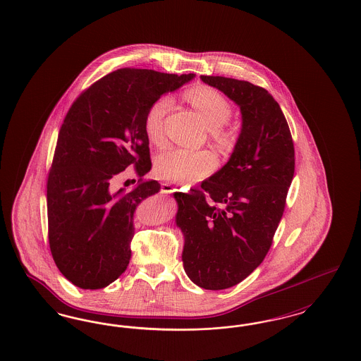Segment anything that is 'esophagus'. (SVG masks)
Returning a JSON list of instances; mask_svg holds the SVG:
<instances>
[{
  "label": "esophagus",
  "instance_id": "esophagus-1",
  "mask_svg": "<svg viewBox=\"0 0 361 361\" xmlns=\"http://www.w3.org/2000/svg\"><path fill=\"white\" fill-rule=\"evenodd\" d=\"M176 189H177V187L173 185L171 183H162L161 184V192L162 193H172Z\"/></svg>",
  "mask_w": 361,
  "mask_h": 361
}]
</instances>
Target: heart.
<instances>
[{"mask_svg": "<svg viewBox=\"0 0 361 361\" xmlns=\"http://www.w3.org/2000/svg\"><path fill=\"white\" fill-rule=\"evenodd\" d=\"M187 99L206 121L219 142H227V134L221 130L230 121L233 109L224 96L211 87L197 86L187 92ZM172 106V99L162 96L152 104L145 116V131L149 140L154 145H162L165 140V116ZM218 165L214 153L208 150L193 152L173 147L157 157L154 171L158 177L174 183H195L204 178Z\"/></svg>", "mask_w": 361, "mask_h": 361, "instance_id": "heart-1", "label": "heart"}]
</instances>
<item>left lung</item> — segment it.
<instances>
[{"label": "left lung", "mask_w": 361, "mask_h": 361, "mask_svg": "<svg viewBox=\"0 0 361 361\" xmlns=\"http://www.w3.org/2000/svg\"><path fill=\"white\" fill-rule=\"evenodd\" d=\"M240 106V133L227 164L202 189L174 192L176 224L184 235L185 274L204 290H224L250 275L267 256L295 172L291 131L264 87L200 75Z\"/></svg>", "instance_id": "obj_1"}]
</instances>
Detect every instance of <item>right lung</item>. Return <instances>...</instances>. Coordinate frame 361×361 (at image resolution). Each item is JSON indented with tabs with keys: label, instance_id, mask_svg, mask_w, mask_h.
<instances>
[{
	"label": "right lung",
	"instance_id": "right-lung-1",
	"mask_svg": "<svg viewBox=\"0 0 361 361\" xmlns=\"http://www.w3.org/2000/svg\"><path fill=\"white\" fill-rule=\"evenodd\" d=\"M193 78L126 68L94 82L71 105L49 173L47 215L52 258L74 286L104 288L126 271L134 212L161 189L158 181L142 178L152 169L146 112ZM131 164L141 177L137 187L111 192Z\"/></svg>",
	"mask_w": 361,
	"mask_h": 361
}]
</instances>
